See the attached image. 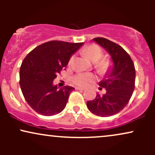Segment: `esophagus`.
<instances>
[{"mask_svg": "<svg viewBox=\"0 0 155 155\" xmlns=\"http://www.w3.org/2000/svg\"><path fill=\"white\" fill-rule=\"evenodd\" d=\"M76 90H81V91H83V90H84V89L81 88V87H76Z\"/></svg>", "mask_w": 155, "mask_h": 155, "instance_id": "34e87169", "label": "esophagus"}]
</instances>
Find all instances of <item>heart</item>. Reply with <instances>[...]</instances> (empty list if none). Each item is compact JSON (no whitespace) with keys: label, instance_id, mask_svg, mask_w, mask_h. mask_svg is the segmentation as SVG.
Returning a JSON list of instances; mask_svg holds the SVG:
<instances>
[{"label":"heart","instance_id":"obj_1","mask_svg":"<svg viewBox=\"0 0 155 155\" xmlns=\"http://www.w3.org/2000/svg\"><path fill=\"white\" fill-rule=\"evenodd\" d=\"M84 54L89 60L94 63V67L101 74H106L111 68L112 63L108 58H103L104 51L99 46L96 44H90L84 49ZM74 56L71 57L68 61V65H71ZM96 79L95 76L90 73H78L73 77V81L77 86L87 87L89 84L93 82Z\"/></svg>","mask_w":155,"mask_h":155}]
</instances>
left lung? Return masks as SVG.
<instances>
[{
	"label": "left lung",
	"instance_id": "8db88e82",
	"mask_svg": "<svg viewBox=\"0 0 155 155\" xmlns=\"http://www.w3.org/2000/svg\"><path fill=\"white\" fill-rule=\"evenodd\" d=\"M93 40L111 54L114 67L108 77L99 83L100 89H106V94L97 93L87 106L98 117L113 116L128 104L135 88L136 69L130 56L119 44L100 37Z\"/></svg>",
	"mask_w": 155,
	"mask_h": 155
}]
</instances>
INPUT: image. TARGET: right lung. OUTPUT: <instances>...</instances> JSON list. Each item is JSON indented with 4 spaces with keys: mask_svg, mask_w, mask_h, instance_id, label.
<instances>
[{
    "mask_svg": "<svg viewBox=\"0 0 155 155\" xmlns=\"http://www.w3.org/2000/svg\"><path fill=\"white\" fill-rule=\"evenodd\" d=\"M82 44L51 41L36 47L25 58L19 71V84L27 103L39 114L52 116L65 108L74 88L65 86L58 90L53 81Z\"/></svg>",
    "mask_w": 155,
    "mask_h": 155,
    "instance_id": "right-lung-1",
    "label": "right lung"
}]
</instances>
